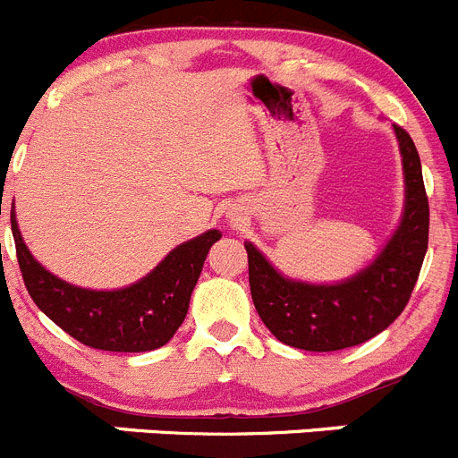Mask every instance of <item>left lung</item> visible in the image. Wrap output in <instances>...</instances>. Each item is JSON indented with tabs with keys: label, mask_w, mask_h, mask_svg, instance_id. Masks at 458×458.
<instances>
[{
	"label": "left lung",
	"mask_w": 458,
	"mask_h": 458,
	"mask_svg": "<svg viewBox=\"0 0 458 458\" xmlns=\"http://www.w3.org/2000/svg\"><path fill=\"white\" fill-rule=\"evenodd\" d=\"M393 131L403 157V216L384 249L361 271L330 284H314L280 273L255 243L243 242L255 310L282 344L310 352L352 348L386 330L407 307L427 253L429 203L416 144L404 128Z\"/></svg>",
	"instance_id": "obj_1"
}]
</instances>
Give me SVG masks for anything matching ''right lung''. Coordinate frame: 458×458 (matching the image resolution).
I'll return each mask as SVG.
<instances>
[{
    "label": "right lung",
    "instance_id": "1",
    "mask_svg": "<svg viewBox=\"0 0 458 458\" xmlns=\"http://www.w3.org/2000/svg\"><path fill=\"white\" fill-rule=\"evenodd\" d=\"M17 262L29 296L38 307L83 345L108 352H148L176 335L190 310L203 262L219 230L182 242L151 273L122 289H85L47 271L24 243L11 209Z\"/></svg>",
    "mask_w": 458,
    "mask_h": 458
}]
</instances>
